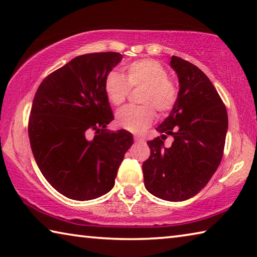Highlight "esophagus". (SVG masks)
Wrapping results in <instances>:
<instances>
[{
  "label": "esophagus",
  "instance_id": "1",
  "mask_svg": "<svg viewBox=\"0 0 257 257\" xmlns=\"http://www.w3.org/2000/svg\"><path fill=\"white\" fill-rule=\"evenodd\" d=\"M134 139H135V142H137V143H139V142H144V138H143L142 136H135Z\"/></svg>",
  "mask_w": 257,
  "mask_h": 257
}]
</instances>
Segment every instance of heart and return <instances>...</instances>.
Segmentation results:
<instances>
[{
  "label": "heart",
  "instance_id": "obj_1",
  "mask_svg": "<svg viewBox=\"0 0 257 257\" xmlns=\"http://www.w3.org/2000/svg\"><path fill=\"white\" fill-rule=\"evenodd\" d=\"M127 79L118 71H110L104 82L108 102L121 105L127 99L130 88L143 87L141 103L144 105H128L116 112L115 122L120 128L141 133L153 122L155 111L161 114L170 112L179 97V87L169 78L162 64L152 59L134 61L125 67Z\"/></svg>",
  "mask_w": 257,
  "mask_h": 257
}]
</instances>
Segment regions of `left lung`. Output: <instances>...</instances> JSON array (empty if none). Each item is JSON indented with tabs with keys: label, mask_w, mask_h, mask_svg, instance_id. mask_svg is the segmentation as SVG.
<instances>
[{
	"label": "left lung",
	"mask_w": 257,
	"mask_h": 257,
	"mask_svg": "<svg viewBox=\"0 0 257 257\" xmlns=\"http://www.w3.org/2000/svg\"><path fill=\"white\" fill-rule=\"evenodd\" d=\"M170 66L179 79V97L170 115L147 142L151 155L143 163L145 188L164 201L181 202L196 195L222 160L228 113L216 89L201 69L173 55ZM175 139L165 148L163 138Z\"/></svg>",
	"instance_id": "8db88e82"
}]
</instances>
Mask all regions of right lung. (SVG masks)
<instances>
[{
	"label": "right lung",
	"mask_w": 257,
	"mask_h": 257,
	"mask_svg": "<svg viewBox=\"0 0 257 257\" xmlns=\"http://www.w3.org/2000/svg\"><path fill=\"white\" fill-rule=\"evenodd\" d=\"M121 59L116 52L77 56L50 73L35 94L30 147L45 179L68 198L89 201L110 191L134 143L127 130L105 129L113 113L104 82ZM89 131L95 132L93 140Z\"/></svg>",
	"instance_id": "right-lung-1"
}]
</instances>
